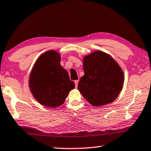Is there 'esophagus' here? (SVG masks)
I'll list each match as a JSON object with an SVG mask.
<instances>
[{
    "label": "esophagus",
    "instance_id": "1",
    "mask_svg": "<svg viewBox=\"0 0 151 151\" xmlns=\"http://www.w3.org/2000/svg\"><path fill=\"white\" fill-rule=\"evenodd\" d=\"M78 83V80L75 81V87H77Z\"/></svg>",
    "mask_w": 151,
    "mask_h": 151
}]
</instances>
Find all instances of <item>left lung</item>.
Segmentation results:
<instances>
[{"instance_id": "left-lung-1", "label": "left lung", "mask_w": 151, "mask_h": 151, "mask_svg": "<svg viewBox=\"0 0 151 151\" xmlns=\"http://www.w3.org/2000/svg\"><path fill=\"white\" fill-rule=\"evenodd\" d=\"M85 75L81 78L78 89L93 106L113 102L122 89L124 76L117 62L106 52H93L83 58Z\"/></svg>"}]
</instances>
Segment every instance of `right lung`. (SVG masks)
I'll return each mask as SVG.
<instances>
[{"instance_id": "obj_1", "label": "right lung", "mask_w": 151, "mask_h": 151, "mask_svg": "<svg viewBox=\"0 0 151 151\" xmlns=\"http://www.w3.org/2000/svg\"><path fill=\"white\" fill-rule=\"evenodd\" d=\"M29 87L33 97L42 106L56 107L64 104L75 88L68 72L60 65V55L55 50L42 54L31 71Z\"/></svg>"}]
</instances>
